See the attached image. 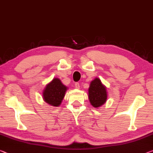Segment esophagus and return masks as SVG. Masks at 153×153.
I'll return each instance as SVG.
<instances>
[{"label":"esophagus","instance_id":"obj_1","mask_svg":"<svg viewBox=\"0 0 153 153\" xmlns=\"http://www.w3.org/2000/svg\"><path fill=\"white\" fill-rule=\"evenodd\" d=\"M74 86H75V88H76V89H79L80 88V84L79 83H75Z\"/></svg>","mask_w":153,"mask_h":153}]
</instances>
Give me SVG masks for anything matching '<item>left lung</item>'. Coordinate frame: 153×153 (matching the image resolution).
Listing matches in <instances>:
<instances>
[{"mask_svg":"<svg viewBox=\"0 0 153 153\" xmlns=\"http://www.w3.org/2000/svg\"><path fill=\"white\" fill-rule=\"evenodd\" d=\"M88 97L91 105L95 108L101 107L107 101L106 87L98 78H96L91 81L88 89Z\"/></svg>","mask_w":153,"mask_h":153,"instance_id":"left-lung-1","label":"left lung"}]
</instances>
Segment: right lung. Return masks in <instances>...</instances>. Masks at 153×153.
I'll use <instances>...</instances> for the list:
<instances>
[{"label":"right lung","instance_id":"right-lung-1","mask_svg":"<svg viewBox=\"0 0 153 153\" xmlns=\"http://www.w3.org/2000/svg\"><path fill=\"white\" fill-rule=\"evenodd\" d=\"M67 90L68 88L62 83L60 79L55 78L46 85L43 90V99L52 106L59 107L64 98Z\"/></svg>","mask_w":153,"mask_h":153}]
</instances>
